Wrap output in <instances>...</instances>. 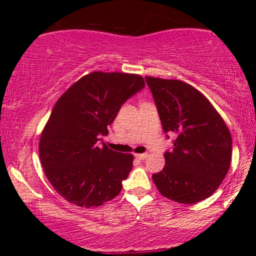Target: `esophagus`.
I'll use <instances>...</instances> for the list:
<instances>
[{
    "label": "esophagus",
    "mask_w": 256,
    "mask_h": 256,
    "mask_svg": "<svg viewBox=\"0 0 256 256\" xmlns=\"http://www.w3.org/2000/svg\"><path fill=\"white\" fill-rule=\"evenodd\" d=\"M146 156H148V154H146V152H143V154H136V158H140V160H144Z\"/></svg>",
    "instance_id": "1"
}]
</instances>
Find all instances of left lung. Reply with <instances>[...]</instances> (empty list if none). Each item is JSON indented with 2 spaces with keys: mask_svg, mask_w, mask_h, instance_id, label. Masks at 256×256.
Listing matches in <instances>:
<instances>
[{
  "mask_svg": "<svg viewBox=\"0 0 256 256\" xmlns=\"http://www.w3.org/2000/svg\"><path fill=\"white\" fill-rule=\"evenodd\" d=\"M165 134H174L165 167L152 174L158 190L179 204L210 198L230 168L232 138L212 104L177 79L146 77ZM168 137V134H167Z\"/></svg>",
  "mask_w": 256,
  "mask_h": 256,
  "instance_id": "8db88e82",
  "label": "left lung"
}]
</instances>
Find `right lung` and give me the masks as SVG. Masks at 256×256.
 <instances>
[{"label":"right lung","mask_w":256,"mask_h":256,"mask_svg":"<svg viewBox=\"0 0 256 256\" xmlns=\"http://www.w3.org/2000/svg\"><path fill=\"white\" fill-rule=\"evenodd\" d=\"M146 86L138 74L92 72L58 100L40 140L49 183L79 207H98L122 192L134 156L101 140L122 106Z\"/></svg>","instance_id":"add662e5"}]
</instances>
